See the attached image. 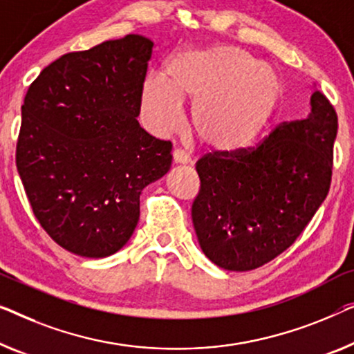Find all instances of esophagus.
<instances>
[{
    "instance_id": "1",
    "label": "esophagus",
    "mask_w": 354,
    "mask_h": 354,
    "mask_svg": "<svg viewBox=\"0 0 354 354\" xmlns=\"http://www.w3.org/2000/svg\"><path fill=\"white\" fill-rule=\"evenodd\" d=\"M172 160H174V165L183 166V165H188V162H189V156L183 150H174Z\"/></svg>"
}]
</instances>
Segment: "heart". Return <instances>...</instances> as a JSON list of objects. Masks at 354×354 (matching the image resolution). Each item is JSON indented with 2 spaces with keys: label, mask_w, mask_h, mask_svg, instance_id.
Returning a JSON list of instances; mask_svg holds the SVG:
<instances>
[{
  "label": "heart",
  "mask_w": 354,
  "mask_h": 354,
  "mask_svg": "<svg viewBox=\"0 0 354 354\" xmlns=\"http://www.w3.org/2000/svg\"><path fill=\"white\" fill-rule=\"evenodd\" d=\"M281 94L273 66L228 44L180 48L161 76H150L140 109L147 124L167 134L182 122V102L193 104L192 127L203 145L234 153L257 140Z\"/></svg>",
  "instance_id": "heart-1"
}]
</instances>
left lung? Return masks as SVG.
Here are the masks:
<instances>
[{
  "instance_id": "1",
  "label": "left lung",
  "mask_w": 354,
  "mask_h": 354,
  "mask_svg": "<svg viewBox=\"0 0 354 354\" xmlns=\"http://www.w3.org/2000/svg\"><path fill=\"white\" fill-rule=\"evenodd\" d=\"M310 105L305 120L283 122L259 147L214 151L196 162L193 227L220 268L249 271L278 257L329 193L337 113L319 91Z\"/></svg>"
}]
</instances>
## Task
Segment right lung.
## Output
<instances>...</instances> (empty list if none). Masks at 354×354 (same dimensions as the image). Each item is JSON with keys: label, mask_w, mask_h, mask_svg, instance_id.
I'll use <instances>...</instances> for the list:
<instances>
[{"label": "right lung", "mask_w": 354, "mask_h": 354, "mask_svg": "<svg viewBox=\"0 0 354 354\" xmlns=\"http://www.w3.org/2000/svg\"><path fill=\"white\" fill-rule=\"evenodd\" d=\"M153 41L126 35L46 66L28 88L15 162L41 227L88 259L126 245L142 189L166 176L171 142L137 116Z\"/></svg>", "instance_id": "right-lung-1"}]
</instances>
